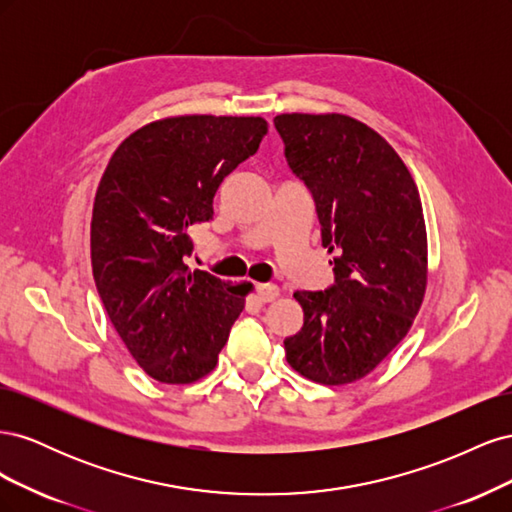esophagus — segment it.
<instances>
[{"label": "esophagus", "instance_id": "1", "mask_svg": "<svg viewBox=\"0 0 512 512\" xmlns=\"http://www.w3.org/2000/svg\"><path fill=\"white\" fill-rule=\"evenodd\" d=\"M256 294H258V299L262 303H269V301H273L277 297V294H280V288H277L275 284H260L256 288Z\"/></svg>", "mask_w": 512, "mask_h": 512}]
</instances>
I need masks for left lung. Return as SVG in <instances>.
Wrapping results in <instances>:
<instances>
[{
	"label": "left lung",
	"mask_w": 512,
	"mask_h": 512,
	"mask_svg": "<svg viewBox=\"0 0 512 512\" xmlns=\"http://www.w3.org/2000/svg\"><path fill=\"white\" fill-rule=\"evenodd\" d=\"M284 158L314 200L335 280L294 292L303 327L286 361L320 384L367 376L412 327L427 286L421 196L384 138L346 115H277Z\"/></svg>",
	"instance_id": "1"
}]
</instances>
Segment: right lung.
I'll return each instance as SVG.
<instances>
[{
    "instance_id": "1",
    "label": "right lung",
    "mask_w": 512,
    "mask_h": 512,
    "mask_svg": "<svg viewBox=\"0 0 512 512\" xmlns=\"http://www.w3.org/2000/svg\"><path fill=\"white\" fill-rule=\"evenodd\" d=\"M262 117L185 115L153 121L108 162L91 218V269L123 344L147 374L190 384L218 363L250 284L228 286L185 265L190 228L267 134Z\"/></svg>"
}]
</instances>
